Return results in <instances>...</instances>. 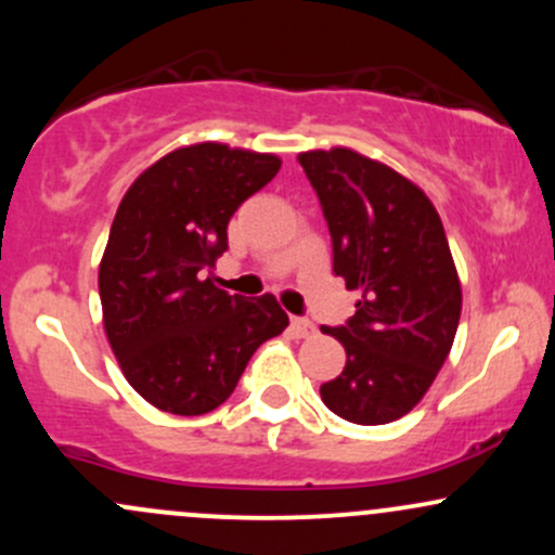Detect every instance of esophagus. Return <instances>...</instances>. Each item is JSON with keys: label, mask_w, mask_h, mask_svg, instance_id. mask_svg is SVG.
<instances>
[{"label": "esophagus", "mask_w": 555, "mask_h": 555, "mask_svg": "<svg viewBox=\"0 0 555 555\" xmlns=\"http://www.w3.org/2000/svg\"><path fill=\"white\" fill-rule=\"evenodd\" d=\"M313 324H310L308 319H292V332L297 334V337H310L313 334Z\"/></svg>", "instance_id": "34e87169"}]
</instances>
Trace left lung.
<instances>
[{
	"label": "left lung",
	"instance_id": "left-lung-1",
	"mask_svg": "<svg viewBox=\"0 0 555 555\" xmlns=\"http://www.w3.org/2000/svg\"><path fill=\"white\" fill-rule=\"evenodd\" d=\"M319 194L334 273L361 292L345 326L321 332L347 352L321 400L352 424H389L418 405L440 374L461 319V282L429 197L356 150L297 155Z\"/></svg>",
	"mask_w": 555,
	"mask_h": 555
}]
</instances>
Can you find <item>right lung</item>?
Instances as JSON below:
<instances>
[{"label": "right lung", "mask_w": 555, "mask_h": 555, "mask_svg": "<svg viewBox=\"0 0 555 555\" xmlns=\"http://www.w3.org/2000/svg\"><path fill=\"white\" fill-rule=\"evenodd\" d=\"M279 168L276 155L203 142L152 163L120 199L100 263L102 321L129 385L160 411L221 405L289 324L273 295H229L210 276L231 216Z\"/></svg>", "instance_id": "1"}]
</instances>
